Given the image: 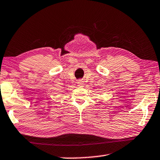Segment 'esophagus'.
<instances>
[{
    "label": "esophagus",
    "instance_id": "34e87169",
    "mask_svg": "<svg viewBox=\"0 0 160 160\" xmlns=\"http://www.w3.org/2000/svg\"><path fill=\"white\" fill-rule=\"evenodd\" d=\"M77 83H78V86H80V87H82V86L83 85V84H84V83H83V81H82V80H78Z\"/></svg>",
    "mask_w": 160,
    "mask_h": 160
}]
</instances>
